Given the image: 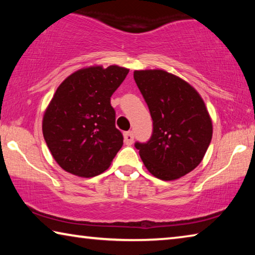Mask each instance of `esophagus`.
<instances>
[{
	"instance_id": "obj_1",
	"label": "esophagus",
	"mask_w": 255,
	"mask_h": 255,
	"mask_svg": "<svg viewBox=\"0 0 255 255\" xmlns=\"http://www.w3.org/2000/svg\"><path fill=\"white\" fill-rule=\"evenodd\" d=\"M124 139L125 144L126 145H131L133 141V132L132 131H126L124 133Z\"/></svg>"
}]
</instances>
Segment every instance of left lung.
I'll use <instances>...</instances> for the list:
<instances>
[{"instance_id":"obj_1","label":"left lung","mask_w":255,"mask_h":255,"mask_svg":"<svg viewBox=\"0 0 255 255\" xmlns=\"http://www.w3.org/2000/svg\"><path fill=\"white\" fill-rule=\"evenodd\" d=\"M133 79L153 119L149 140L135 147L154 176L179 179L199 165L211 141L205 102L188 82L163 70L135 71Z\"/></svg>"}]
</instances>
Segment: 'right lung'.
Wrapping results in <instances>:
<instances>
[{"label":"right lung","mask_w":255,"mask_h":255,"mask_svg":"<svg viewBox=\"0 0 255 255\" xmlns=\"http://www.w3.org/2000/svg\"><path fill=\"white\" fill-rule=\"evenodd\" d=\"M129 70L90 66L62 82L42 118V133L51 155L68 173L92 178L110 166L124 137L116 128L110 98Z\"/></svg>","instance_id":"add662e5"}]
</instances>
